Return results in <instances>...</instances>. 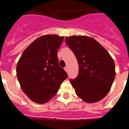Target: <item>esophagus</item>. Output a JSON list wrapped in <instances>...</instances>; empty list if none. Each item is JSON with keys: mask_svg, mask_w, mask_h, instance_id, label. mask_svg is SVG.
Listing matches in <instances>:
<instances>
[{"mask_svg": "<svg viewBox=\"0 0 129 129\" xmlns=\"http://www.w3.org/2000/svg\"><path fill=\"white\" fill-rule=\"evenodd\" d=\"M64 70H65V71H66V72H68V67H66L64 68Z\"/></svg>", "mask_w": 129, "mask_h": 129, "instance_id": "obj_1", "label": "esophagus"}]
</instances>
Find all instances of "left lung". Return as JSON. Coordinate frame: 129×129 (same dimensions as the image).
Listing matches in <instances>:
<instances>
[{
    "instance_id": "8db88e82",
    "label": "left lung",
    "mask_w": 129,
    "mask_h": 129,
    "mask_svg": "<svg viewBox=\"0 0 129 129\" xmlns=\"http://www.w3.org/2000/svg\"><path fill=\"white\" fill-rule=\"evenodd\" d=\"M66 42L79 64L78 77L70 81L77 96L87 103L103 100L110 91L116 75L112 56L91 37H66Z\"/></svg>"
}]
</instances>
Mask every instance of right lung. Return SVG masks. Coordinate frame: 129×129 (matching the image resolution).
Instances as JSON below:
<instances>
[{
    "instance_id": "1",
    "label": "right lung",
    "mask_w": 129,
    "mask_h": 129,
    "mask_svg": "<svg viewBox=\"0 0 129 129\" xmlns=\"http://www.w3.org/2000/svg\"><path fill=\"white\" fill-rule=\"evenodd\" d=\"M63 36L44 35L22 53L16 67L20 87L35 103L45 104L55 96L67 74L59 66L57 50Z\"/></svg>"
}]
</instances>
